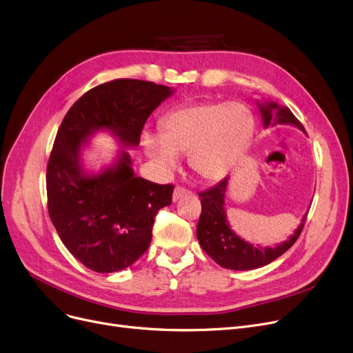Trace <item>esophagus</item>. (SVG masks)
<instances>
[{
  "label": "esophagus",
  "mask_w": 353,
  "mask_h": 353,
  "mask_svg": "<svg viewBox=\"0 0 353 353\" xmlns=\"http://www.w3.org/2000/svg\"><path fill=\"white\" fill-rule=\"evenodd\" d=\"M188 194H190V192H189L188 189H183V188H176V189H174V192H173V202H177V201H180L181 197H185V196H188Z\"/></svg>",
  "instance_id": "34e87169"
}]
</instances>
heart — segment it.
Masks as SVG:
<instances>
[{
  "label": "heart",
  "mask_w": 353,
  "mask_h": 353,
  "mask_svg": "<svg viewBox=\"0 0 353 353\" xmlns=\"http://www.w3.org/2000/svg\"><path fill=\"white\" fill-rule=\"evenodd\" d=\"M161 134L144 132L145 156L161 172L170 173L188 152L192 172L205 181L231 173L254 131L251 110L242 102H206L183 106L161 119Z\"/></svg>",
  "instance_id": "heart-1"
}]
</instances>
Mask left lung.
<instances>
[{"mask_svg":"<svg viewBox=\"0 0 353 353\" xmlns=\"http://www.w3.org/2000/svg\"><path fill=\"white\" fill-rule=\"evenodd\" d=\"M256 105L259 114H261L264 128L277 124L293 125L305 134L300 121L287 106L265 99L256 101ZM228 185L229 177L223 179L214 188L199 193L202 203V213L197 222L196 236L203 251L214 263H218L223 268L235 271L255 270L272 263L274 259H277L288 248L293 247V243L297 241L304 226L305 214L294 234L290 235L285 241L272 245V247L254 245L236 235L228 222L225 209V196L228 192Z\"/></svg>","mask_w":353,"mask_h":353,"instance_id":"obj_1","label":"left lung"}]
</instances>
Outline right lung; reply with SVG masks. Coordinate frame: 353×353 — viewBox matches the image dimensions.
Masks as SVG:
<instances>
[{
	"instance_id": "1",
	"label": "right lung",
	"mask_w": 353,
	"mask_h": 353,
	"mask_svg": "<svg viewBox=\"0 0 353 353\" xmlns=\"http://www.w3.org/2000/svg\"><path fill=\"white\" fill-rule=\"evenodd\" d=\"M173 88L118 79L88 90L60 124L48 165L50 219L68 251L92 271L131 267L150 247L157 212L172 205V185L135 174L128 148H137L147 118L174 94ZM98 132L120 150L99 169L83 159Z\"/></svg>"
}]
</instances>
